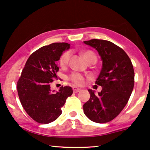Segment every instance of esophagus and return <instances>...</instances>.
Listing matches in <instances>:
<instances>
[{"instance_id": "1", "label": "esophagus", "mask_w": 150, "mask_h": 150, "mask_svg": "<svg viewBox=\"0 0 150 150\" xmlns=\"http://www.w3.org/2000/svg\"><path fill=\"white\" fill-rule=\"evenodd\" d=\"M80 90H80L79 88H77L76 87L73 88V92H74V93H77V92H79Z\"/></svg>"}]
</instances>
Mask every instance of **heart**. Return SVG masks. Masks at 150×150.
I'll return each mask as SVG.
<instances>
[{
	"label": "heart",
	"instance_id": "b5f03b06",
	"mask_svg": "<svg viewBox=\"0 0 150 150\" xmlns=\"http://www.w3.org/2000/svg\"><path fill=\"white\" fill-rule=\"evenodd\" d=\"M82 56L83 58L85 59L86 62L88 63H95L97 60V57L96 54L94 53L91 50H85L81 52ZM71 54L69 52H65L61 55L60 60V64L62 67H66L70 60ZM69 79L71 80L73 83H74L76 85L81 86L84 83L85 81V78L83 75L78 73H73L69 76Z\"/></svg>",
	"mask_w": 150,
	"mask_h": 150
}]
</instances>
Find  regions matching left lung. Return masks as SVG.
Segmentation results:
<instances>
[{
  "instance_id": "1",
  "label": "left lung",
  "mask_w": 150,
  "mask_h": 150,
  "mask_svg": "<svg viewBox=\"0 0 150 150\" xmlns=\"http://www.w3.org/2000/svg\"><path fill=\"white\" fill-rule=\"evenodd\" d=\"M83 43L95 48L103 61L95 82L102 90L97 94L88 90L90 98L83 112L92 121L106 123L116 117L129 100L134 83L133 66L126 52L112 42L94 39Z\"/></svg>"
}]
</instances>
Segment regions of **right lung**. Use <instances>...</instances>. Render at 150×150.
I'll return each mask as SVG.
<instances>
[{
  "mask_svg": "<svg viewBox=\"0 0 150 150\" xmlns=\"http://www.w3.org/2000/svg\"><path fill=\"white\" fill-rule=\"evenodd\" d=\"M70 48L67 43H54L43 46L30 55L18 83V94L23 108L31 118L40 124L54 121L62 113L61 108L72 95L70 86L60 88L53 93L50 85L57 79L60 60L64 50Z\"/></svg>",
  "mask_w": 150,
  "mask_h": 150,
  "instance_id": "right-lung-1",
  "label": "right lung"
}]
</instances>
